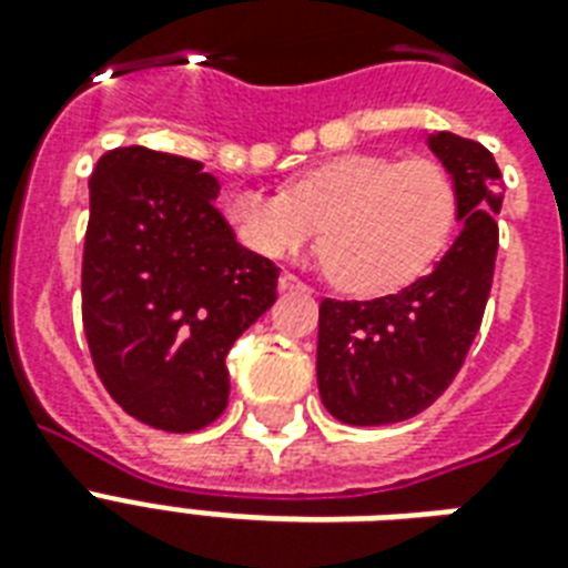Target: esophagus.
Instances as JSON below:
<instances>
[{
	"label": "esophagus",
	"instance_id": "34e87169",
	"mask_svg": "<svg viewBox=\"0 0 568 568\" xmlns=\"http://www.w3.org/2000/svg\"><path fill=\"white\" fill-rule=\"evenodd\" d=\"M294 288H306V285H303L294 274L283 271V274H280V292H294Z\"/></svg>",
	"mask_w": 568,
	"mask_h": 568
}]
</instances>
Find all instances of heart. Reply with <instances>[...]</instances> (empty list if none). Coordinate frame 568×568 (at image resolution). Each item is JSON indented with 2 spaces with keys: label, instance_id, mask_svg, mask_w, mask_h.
Instances as JSON below:
<instances>
[{
  "label": "heart",
  "instance_id": "obj_1",
  "mask_svg": "<svg viewBox=\"0 0 568 568\" xmlns=\"http://www.w3.org/2000/svg\"><path fill=\"white\" fill-rule=\"evenodd\" d=\"M223 217L235 239L285 258L318 239L333 283L354 294H386L439 258L457 223V185L433 159L351 153L310 168L285 189L232 191Z\"/></svg>",
  "mask_w": 568,
  "mask_h": 568
}]
</instances>
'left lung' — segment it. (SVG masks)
<instances>
[{"mask_svg":"<svg viewBox=\"0 0 568 568\" xmlns=\"http://www.w3.org/2000/svg\"><path fill=\"white\" fill-rule=\"evenodd\" d=\"M430 150L457 185L459 235L427 276L374 301H321L318 392L354 427L413 418L466 363L493 288L501 171L493 153L454 132Z\"/></svg>","mask_w":568,"mask_h":568,"instance_id":"1","label":"left lung"}]
</instances>
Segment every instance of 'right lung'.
I'll use <instances>...</instances> for the list:
<instances>
[{"label":"right lung","mask_w":568,"mask_h":568,"mask_svg":"<svg viewBox=\"0 0 568 568\" xmlns=\"http://www.w3.org/2000/svg\"><path fill=\"white\" fill-rule=\"evenodd\" d=\"M203 164L118 146L91 176L82 321L93 368L132 418L168 433L230 400L226 354L276 301L280 267L241 247Z\"/></svg>","instance_id":"1"}]
</instances>
